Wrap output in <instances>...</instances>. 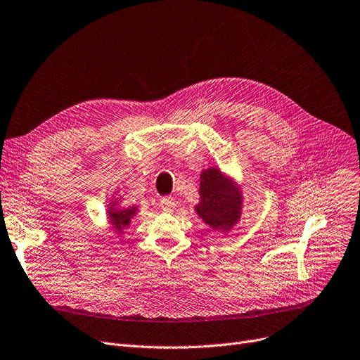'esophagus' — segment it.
I'll return each mask as SVG.
<instances>
[{"instance_id":"esophagus-1","label":"esophagus","mask_w":360,"mask_h":360,"mask_svg":"<svg viewBox=\"0 0 360 360\" xmlns=\"http://www.w3.org/2000/svg\"><path fill=\"white\" fill-rule=\"evenodd\" d=\"M160 207L163 212H174V209L176 207V200L174 197H163L160 200Z\"/></svg>"}]
</instances>
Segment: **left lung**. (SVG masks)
Returning a JSON list of instances; mask_svg holds the SVG:
<instances>
[{"instance_id":"left-lung-1","label":"left lung","mask_w":360,"mask_h":360,"mask_svg":"<svg viewBox=\"0 0 360 360\" xmlns=\"http://www.w3.org/2000/svg\"><path fill=\"white\" fill-rule=\"evenodd\" d=\"M200 202L197 214L214 231H229L240 221L243 195L240 186L221 169L209 167L200 175Z\"/></svg>"}]
</instances>
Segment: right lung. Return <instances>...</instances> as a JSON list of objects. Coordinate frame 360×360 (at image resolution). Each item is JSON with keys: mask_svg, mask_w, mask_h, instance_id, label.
Listing matches in <instances>:
<instances>
[{"mask_svg": "<svg viewBox=\"0 0 360 360\" xmlns=\"http://www.w3.org/2000/svg\"><path fill=\"white\" fill-rule=\"evenodd\" d=\"M117 201H115L112 207L108 209V222H110L113 225V228L116 229L117 233H122L123 229H127L131 224V219L135 216L136 213V207L132 206V207H127V209H117L115 207Z\"/></svg>", "mask_w": 360, "mask_h": 360, "instance_id": "1", "label": "right lung"}]
</instances>
